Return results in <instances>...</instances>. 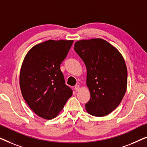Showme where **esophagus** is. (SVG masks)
Returning <instances> with one entry per match:
<instances>
[{"label":"esophagus","instance_id":"esophagus-1","mask_svg":"<svg viewBox=\"0 0 147 147\" xmlns=\"http://www.w3.org/2000/svg\"><path fill=\"white\" fill-rule=\"evenodd\" d=\"M79 90H80V86L79 85H76L75 86V90L76 92H78V91H79Z\"/></svg>","mask_w":147,"mask_h":147}]
</instances>
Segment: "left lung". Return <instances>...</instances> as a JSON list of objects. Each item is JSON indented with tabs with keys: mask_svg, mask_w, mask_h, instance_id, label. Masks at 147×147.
Here are the masks:
<instances>
[{
	"mask_svg": "<svg viewBox=\"0 0 147 147\" xmlns=\"http://www.w3.org/2000/svg\"><path fill=\"white\" fill-rule=\"evenodd\" d=\"M74 50L87 69L90 100L86 111L98 117L108 115L119 105L127 88V68L122 54L100 38L76 42Z\"/></svg>",
	"mask_w": 147,
	"mask_h": 147,
	"instance_id": "8db88e82",
	"label": "left lung"
}]
</instances>
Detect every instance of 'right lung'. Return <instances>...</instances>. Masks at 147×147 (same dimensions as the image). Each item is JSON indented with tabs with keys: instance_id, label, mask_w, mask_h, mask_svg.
<instances>
[{
	"instance_id": "obj_1",
	"label": "right lung",
	"mask_w": 147,
	"mask_h": 147,
	"mask_svg": "<svg viewBox=\"0 0 147 147\" xmlns=\"http://www.w3.org/2000/svg\"><path fill=\"white\" fill-rule=\"evenodd\" d=\"M73 43V40H48L37 44L28 51L22 63L21 94L29 108L44 119L56 117L72 96L60 64Z\"/></svg>"
}]
</instances>
